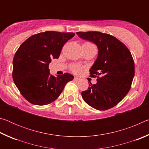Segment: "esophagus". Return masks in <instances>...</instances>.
I'll use <instances>...</instances> for the list:
<instances>
[{"label":"esophagus","mask_w":149,"mask_h":149,"mask_svg":"<svg viewBox=\"0 0 149 149\" xmlns=\"http://www.w3.org/2000/svg\"><path fill=\"white\" fill-rule=\"evenodd\" d=\"M81 79L80 78H79V77H74V80L75 81H79Z\"/></svg>","instance_id":"34e87169"}]
</instances>
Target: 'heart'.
<instances>
[{
	"label": "heart",
	"instance_id": "b5f03b06",
	"mask_svg": "<svg viewBox=\"0 0 149 149\" xmlns=\"http://www.w3.org/2000/svg\"><path fill=\"white\" fill-rule=\"evenodd\" d=\"M84 44H87L88 45H90V46L95 47L93 44L90 43V42H85ZM72 71L74 72L75 74H79V73L81 72V68L79 65H73L72 66Z\"/></svg>",
	"mask_w": 149,
	"mask_h": 149
}]
</instances>
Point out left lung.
<instances>
[{"mask_svg":"<svg viewBox=\"0 0 149 149\" xmlns=\"http://www.w3.org/2000/svg\"><path fill=\"white\" fill-rule=\"evenodd\" d=\"M80 38L95 43L98 56L91 68V75L98 77L81 93L83 99L95 109L106 110L118 104L131 88L135 65L129 49L116 37L99 31L77 32Z\"/></svg>","mask_w":149,"mask_h":149,"instance_id":"1","label":"left lung"}]
</instances>
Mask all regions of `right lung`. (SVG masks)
Segmentation results:
<instances>
[{
    "mask_svg": "<svg viewBox=\"0 0 149 149\" xmlns=\"http://www.w3.org/2000/svg\"><path fill=\"white\" fill-rule=\"evenodd\" d=\"M74 35L48 31L32 35L20 45L14 57L12 77L27 101L35 105L49 104L74 79L68 73L51 75L49 65L52 58H58L64 45Z\"/></svg>",
    "mask_w": 149,
    "mask_h": 149,
    "instance_id": "add662e5",
    "label": "right lung"
}]
</instances>
